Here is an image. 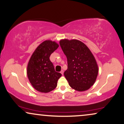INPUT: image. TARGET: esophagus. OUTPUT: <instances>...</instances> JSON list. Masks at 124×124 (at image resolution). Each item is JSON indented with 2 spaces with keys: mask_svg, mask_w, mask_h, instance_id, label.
I'll use <instances>...</instances> for the list:
<instances>
[{
  "mask_svg": "<svg viewBox=\"0 0 124 124\" xmlns=\"http://www.w3.org/2000/svg\"><path fill=\"white\" fill-rule=\"evenodd\" d=\"M60 73H61V74H62V75H63V74H64V70H62L60 71Z\"/></svg>",
  "mask_w": 124,
  "mask_h": 124,
  "instance_id": "esophagus-1",
  "label": "esophagus"
}]
</instances>
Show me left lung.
I'll return each mask as SVG.
<instances>
[{"mask_svg": "<svg viewBox=\"0 0 124 124\" xmlns=\"http://www.w3.org/2000/svg\"><path fill=\"white\" fill-rule=\"evenodd\" d=\"M59 42L67 58L68 69L64 74L69 85L79 92L88 90L95 83L98 73L92 53L79 40L62 39Z\"/></svg>", "mask_w": 124, "mask_h": 124, "instance_id": "obj_1", "label": "left lung"}]
</instances>
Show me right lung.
I'll list each match as a JSON object with an SVG mask.
<instances>
[{"label": "right lung", "mask_w": 124, "mask_h": 124, "mask_svg": "<svg viewBox=\"0 0 124 124\" xmlns=\"http://www.w3.org/2000/svg\"><path fill=\"white\" fill-rule=\"evenodd\" d=\"M59 47L55 41L46 40L37 46L28 62L27 74L34 88L48 93L56 87L62 74L55 71L50 56Z\"/></svg>", "instance_id": "1"}]
</instances>
